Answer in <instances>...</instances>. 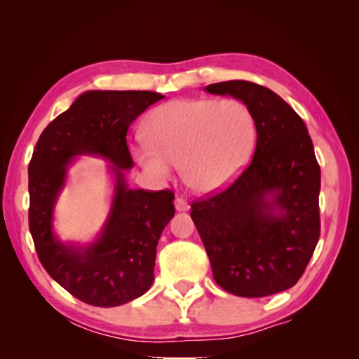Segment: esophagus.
Here are the masks:
<instances>
[{
    "label": "esophagus",
    "instance_id": "34e87169",
    "mask_svg": "<svg viewBox=\"0 0 359 359\" xmlns=\"http://www.w3.org/2000/svg\"><path fill=\"white\" fill-rule=\"evenodd\" d=\"M174 207H175V210H177V211H188L189 210V205L184 199V197H177V199L174 201Z\"/></svg>",
    "mask_w": 359,
    "mask_h": 359
}]
</instances>
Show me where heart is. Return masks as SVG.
Here are the masks:
<instances>
[{"instance_id": "obj_1", "label": "heart", "mask_w": 359, "mask_h": 359, "mask_svg": "<svg viewBox=\"0 0 359 359\" xmlns=\"http://www.w3.org/2000/svg\"><path fill=\"white\" fill-rule=\"evenodd\" d=\"M147 140L133 156L152 177H171L180 163L185 184L202 194L226 188L238 177L255 143V121L234 98H180L157 106L144 120Z\"/></svg>"}]
</instances>
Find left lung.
Here are the masks:
<instances>
[{"label":"left lung","mask_w":359,"mask_h":359,"mask_svg":"<svg viewBox=\"0 0 359 359\" xmlns=\"http://www.w3.org/2000/svg\"><path fill=\"white\" fill-rule=\"evenodd\" d=\"M251 112L256 149L222 193L191 205L212 276L228 293L264 297L293 287L321 233V170L304 120L271 89L245 80L208 85Z\"/></svg>","instance_id":"obj_1"}]
</instances>
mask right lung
I'll return each mask as SVG.
<instances>
[{
	"label": "right lung",
	"instance_id": "1",
	"mask_svg": "<svg viewBox=\"0 0 359 359\" xmlns=\"http://www.w3.org/2000/svg\"><path fill=\"white\" fill-rule=\"evenodd\" d=\"M163 95L149 90H88L41 133L29 163V230L53 280L95 307H117L144 294L154 280L157 243L174 216V193L131 189L134 166L126 134ZM79 155L108 159L114 175L110 215L97 239L80 246L53 233V210L67 170Z\"/></svg>",
	"mask_w": 359,
	"mask_h": 359
}]
</instances>
